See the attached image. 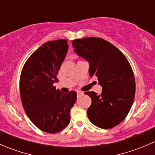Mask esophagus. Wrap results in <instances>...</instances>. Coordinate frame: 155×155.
I'll list each match as a JSON object with an SVG mask.
<instances>
[{
  "instance_id": "1",
  "label": "esophagus",
  "mask_w": 155,
  "mask_h": 155,
  "mask_svg": "<svg viewBox=\"0 0 155 155\" xmlns=\"http://www.w3.org/2000/svg\"><path fill=\"white\" fill-rule=\"evenodd\" d=\"M82 94H83V92H82V91H77V95H78V97L82 96Z\"/></svg>"
}]
</instances>
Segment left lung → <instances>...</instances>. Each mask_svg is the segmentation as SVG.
Instances as JSON below:
<instances>
[{
  "label": "left lung",
  "mask_w": 155,
  "mask_h": 155,
  "mask_svg": "<svg viewBox=\"0 0 155 155\" xmlns=\"http://www.w3.org/2000/svg\"><path fill=\"white\" fill-rule=\"evenodd\" d=\"M74 51L89 64V76H97L101 94L85 92L91 99L88 119L100 128H112L130 110L135 96V79L127 59L121 51L101 38L87 37L72 42Z\"/></svg>",
  "instance_id": "obj_1"
}]
</instances>
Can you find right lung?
I'll list each match as a JSON object with an SVG mask.
<instances>
[{
	"label": "right lung",
	"instance_id": "obj_1",
	"mask_svg": "<svg viewBox=\"0 0 155 155\" xmlns=\"http://www.w3.org/2000/svg\"><path fill=\"white\" fill-rule=\"evenodd\" d=\"M67 40L48 41L29 57L21 70L20 94L26 114L37 127L48 134L64 129L77 94L56 89L53 84L68 51Z\"/></svg>",
	"mask_w": 155,
	"mask_h": 155
}]
</instances>
